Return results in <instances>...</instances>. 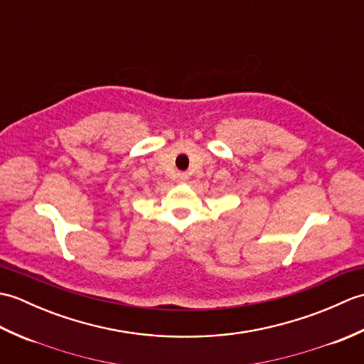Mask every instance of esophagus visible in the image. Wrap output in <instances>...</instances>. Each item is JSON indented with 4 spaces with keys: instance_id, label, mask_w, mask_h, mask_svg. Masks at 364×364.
<instances>
[{
    "instance_id": "obj_1",
    "label": "esophagus",
    "mask_w": 364,
    "mask_h": 364,
    "mask_svg": "<svg viewBox=\"0 0 364 364\" xmlns=\"http://www.w3.org/2000/svg\"><path fill=\"white\" fill-rule=\"evenodd\" d=\"M176 180L180 181V183H186V181L189 180V175H188V173H184V172H181V173H178V175H176Z\"/></svg>"
}]
</instances>
